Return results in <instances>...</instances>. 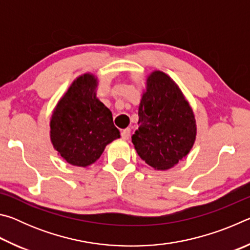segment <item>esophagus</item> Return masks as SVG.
Segmentation results:
<instances>
[{
    "instance_id": "obj_1",
    "label": "esophagus",
    "mask_w": 250,
    "mask_h": 250,
    "mask_svg": "<svg viewBox=\"0 0 250 250\" xmlns=\"http://www.w3.org/2000/svg\"><path fill=\"white\" fill-rule=\"evenodd\" d=\"M130 135H131L130 128H126V129L121 131V138L125 139V140H128V139L130 138Z\"/></svg>"
}]
</instances>
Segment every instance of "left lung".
<instances>
[{"mask_svg":"<svg viewBox=\"0 0 250 250\" xmlns=\"http://www.w3.org/2000/svg\"><path fill=\"white\" fill-rule=\"evenodd\" d=\"M139 129L132 135L140 158L156 170H167L183 160L196 137L195 118L176 83L153 71L139 105Z\"/></svg>","mask_w":250,"mask_h":250,"instance_id":"obj_1","label":"left lung"}]
</instances>
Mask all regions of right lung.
Listing matches in <instances>:
<instances>
[{"instance_id":"add662e5","label":"right lung","mask_w":250,"mask_h":250,"mask_svg":"<svg viewBox=\"0 0 250 250\" xmlns=\"http://www.w3.org/2000/svg\"><path fill=\"white\" fill-rule=\"evenodd\" d=\"M96 88L94 75L79 76L53 112L52 143L71 166H90L100 158L105 146L120 138L111 111L96 97Z\"/></svg>"}]
</instances>
